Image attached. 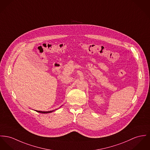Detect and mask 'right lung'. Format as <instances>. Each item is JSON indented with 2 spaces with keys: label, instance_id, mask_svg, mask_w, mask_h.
<instances>
[{
  "label": "right lung",
  "instance_id": "1",
  "mask_svg": "<svg viewBox=\"0 0 150 150\" xmlns=\"http://www.w3.org/2000/svg\"><path fill=\"white\" fill-rule=\"evenodd\" d=\"M55 110H52V111H37V110H36V111L38 112H39V113H42V114H48V113L52 112H53V111H55Z\"/></svg>",
  "mask_w": 150,
  "mask_h": 150
}]
</instances>
